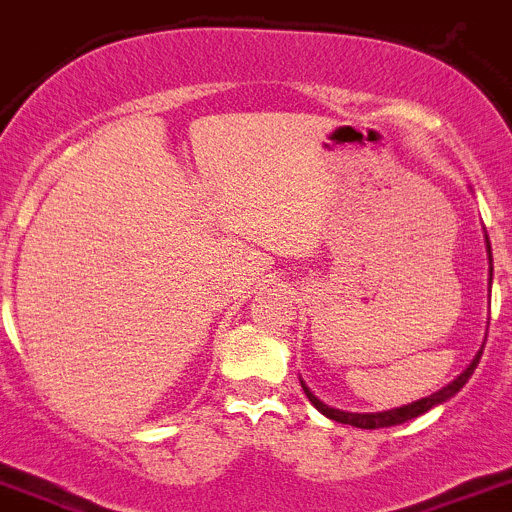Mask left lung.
<instances>
[{"instance_id":"1","label":"left lung","mask_w":512,"mask_h":512,"mask_svg":"<svg viewBox=\"0 0 512 512\" xmlns=\"http://www.w3.org/2000/svg\"><path fill=\"white\" fill-rule=\"evenodd\" d=\"M485 240H488V235H485ZM488 257L490 262H493V255H490V242H488ZM490 280H493V267H490ZM480 355H483V350H478V355L473 357V362H470L468 367H465L463 372H460L458 377H455L450 385H445L443 390H438V393L428 395V398L423 400H415V403L410 405H403V408H393V410H382V413H345V410H337V408H330V405H325L322 400H317L315 395L310 393V388H307L305 382H302V390H305L307 400H310L312 405H315L317 410H320L325 418L335 420V423H342V425H352V428H362V430H377V428H393V425H400V423H408V420L418 418V415L428 413L430 408H435V405H443L445 400L453 398L455 393H460V388H463L465 382L470 380V375L475 372V367H478L480 362Z\"/></svg>"}]
</instances>
